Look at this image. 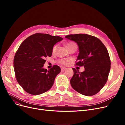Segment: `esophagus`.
<instances>
[{
  "label": "esophagus",
  "instance_id": "obj_1",
  "mask_svg": "<svg viewBox=\"0 0 125 125\" xmlns=\"http://www.w3.org/2000/svg\"><path fill=\"white\" fill-rule=\"evenodd\" d=\"M66 69H67V68H66V67H61V70L62 71L66 70Z\"/></svg>",
  "mask_w": 125,
  "mask_h": 125
}]
</instances>
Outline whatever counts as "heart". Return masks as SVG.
<instances>
[{"mask_svg":"<svg viewBox=\"0 0 125 125\" xmlns=\"http://www.w3.org/2000/svg\"><path fill=\"white\" fill-rule=\"evenodd\" d=\"M73 43H68L67 45V46H68V45H70L71 44H73ZM57 48V45H55V46H54L53 48H52V52H56V51ZM59 63H61V64H63V65H66V64H67V62L65 61V60H59Z\"/></svg>","mask_w":125,"mask_h":125,"instance_id":"obj_1","label":"heart"}]
</instances>
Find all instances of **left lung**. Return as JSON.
<instances>
[{
    "label": "left lung",
    "instance_id": "left-lung-1",
    "mask_svg": "<svg viewBox=\"0 0 125 125\" xmlns=\"http://www.w3.org/2000/svg\"><path fill=\"white\" fill-rule=\"evenodd\" d=\"M65 37L77 44L79 52L75 65L84 68L81 73L73 68L72 88L82 95H95L106 83L110 71L111 60L107 48L97 37L86 34H70Z\"/></svg>",
    "mask_w": 125,
    "mask_h": 125
}]
</instances>
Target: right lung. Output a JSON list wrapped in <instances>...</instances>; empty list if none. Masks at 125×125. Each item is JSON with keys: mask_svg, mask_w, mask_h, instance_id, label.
<instances>
[{"mask_svg": "<svg viewBox=\"0 0 125 125\" xmlns=\"http://www.w3.org/2000/svg\"><path fill=\"white\" fill-rule=\"evenodd\" d=\"M62 39L58 36L35 33L21 43L14 56L13 67L18 82L26 92L39 95L52 88L61 69L57 65L49 70L44 69L45 59L52 56L54 45Z\"/></svg>", "mask_w": 125, "mask_h": 125, "instance_id": "obj_1", "label": "right lung"}]
</instances>
